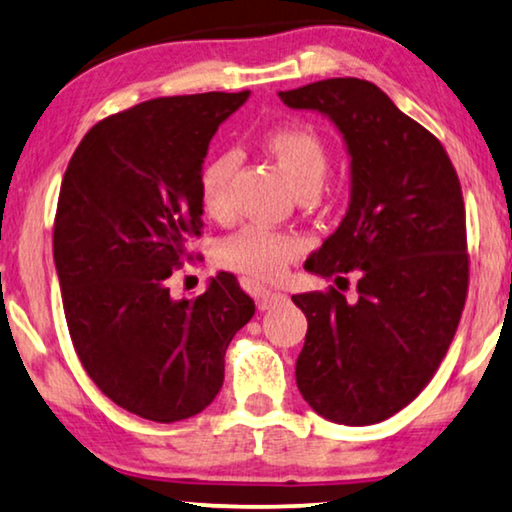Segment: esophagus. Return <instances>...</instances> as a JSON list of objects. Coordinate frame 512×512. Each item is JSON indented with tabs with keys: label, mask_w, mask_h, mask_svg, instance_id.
I'll use <instances>...</instances> for the list:
<instances>
[{
	"label": "esophagus",
	"mask_w": 512,
	"mask_h": 512,
	"mask_svg": "<svg viewBox=\"0 0 512 512\" xmlns=\"http://www.w3.org/2000/svg\"><path fill=\"white\" fill-rule=\"evenodd\" d=\"M287 297L285 294H280V292H271V290H257L255 292V301H257V308L259 311H269L271 306H276V304H280V301H285Z\"/></svg>",
	"instance_id": "esophagus-1"
}]
</instances>
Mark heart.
<instances>
[{"label":"heart","mask_w":512,"mask_h":512,"mask_svg":"<svg viewBox=\"0 0 512 512\" xmlns=\"http://www.w3.org/2000/svg\"><path fill=\"white\" fill-rule=\"evenodd\" d=\"M264 150L278 164L280 174L290 183L297 197L315 194L325 183L329 171V153L325 141L308 127H278L264 136ZM236 160L220 155L201 171L199 197L206 213L215 220L232 215L229 178ZM301 241L292 234L271 232L264 227H243L220 243L218 259L225 269H232L253 280H276L287 271V264L301 255Z\"/></svg>","instance_id":"heart-1"}]
</instances>
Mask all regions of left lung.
Wrapping results in <instances>:
<instances>
[{
    "instance_id": "1",
    "label": "left lung",
    "mask_w": 512,
    "mask_h": 512,
    "mask_svg": "<svg viewBox=\"0 0 512 512\" xmlns=\"http://www.w3.org/2000/svg\"><path fill=\"white\" fill-rule=\"evenodd\" d=\"M278 97L334 122L350 155L348 211L304 266L338 287L355 271L357 297L294 294L308 320L297 387L329 422H383L424 390L462 318V185L441 141L378 85L327 78Z\"/></svg>"
}]
</instances>
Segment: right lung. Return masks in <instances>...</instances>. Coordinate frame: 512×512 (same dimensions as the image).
<instances>
[{"mask_svg": "<svg viewBox=\"0 0 512 512\" xmlns=\"http://www.w3.org/2000/svg\"><path fill=\"white\" fill-rule=\"evenodd\" d=\"M248 90L150 99L78 143L57 199L53 257L83 369L113 403L153 422L204 410L225 352L255 315L232 273L194 299L167 280L199 236V178L213 134Z\"/></svg>", "mask_w": 512, "mask_h": 512, "instance_id": "1", "label": "right lung"}]
</instances>
